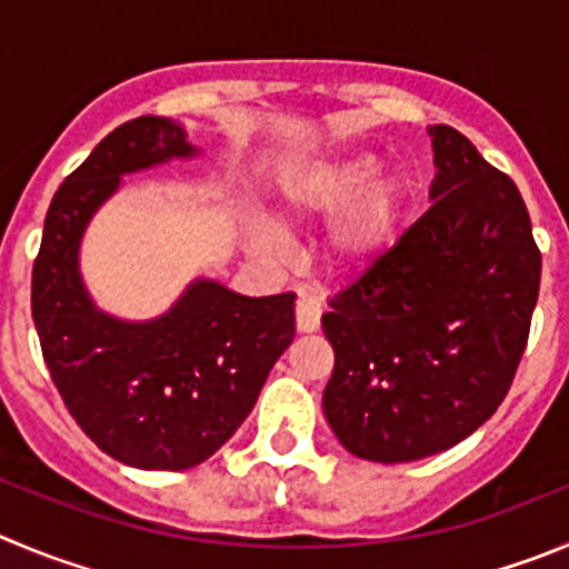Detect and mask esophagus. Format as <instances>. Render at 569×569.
<instances>
[{"instance_id": "1", "label": "esophagus", "mask_w": 569, "mask_h": 569, "mask_svg": "<svg viewBox=\"0 0 569 569\" xmlns=\"http://www.w3.org/2000/svg\"><path fill=\"white\" fill-rule=\"evenodd\" d=\"M320 315H322V306L315 300V297H297V306H295V320H297V331L300 333H311L320 328Z\"/></svg>"}]
</instances>
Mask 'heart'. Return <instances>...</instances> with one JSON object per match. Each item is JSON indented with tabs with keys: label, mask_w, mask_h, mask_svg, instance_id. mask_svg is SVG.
<instances>
[{
	"label": "heart",
	"mask_w": 569,
	"mask_h": 569,
	"mask_svg": "<svg viewBox=\"0 0 569 569\" xmlns=\"http://www.w3.org/2000/svg\"><path fill=\"white\" fill-rule=\"evenodd\" d=\"M379 164V153L373 151H345L320 159L286 184V219H328L345 210L328 236V258L333 267H368L396 241L407 204V179L401 173L376 178Z\"/></svg>",
	"instance_id": "heart-1"
}]
</instances>
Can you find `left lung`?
Wrapping results in <instances>:
<instances>
[{"mask_svg":"<svg viewBox=\"0 0 569 569\" xmlns=\"http://www.w3.org/2000/svg\"><path fill=\"white\" fill-rule=\"evenodd\" d=\"M432 207L322 315L333 373L322 410L373 463L446 452L511 390L539 297L541 252L511 177L432 126Z\"/></svg>","mask_w":569,"mask_h":569,"instance_id":"1","label":"left lung"}]
</instances>
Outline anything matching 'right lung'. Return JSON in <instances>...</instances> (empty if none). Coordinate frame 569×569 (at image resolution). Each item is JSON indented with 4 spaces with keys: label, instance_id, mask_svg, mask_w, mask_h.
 <instances>
[{
    "label": "right lung",
    "instance_id": "right-lung-1",
    "mask_svg": "<svg viewBox=\"0 0 569 569\" xmlns=\"http://www.w3.org/2000/svg\"><path fill=\"white\" fill-rule=\"evenodd\" d=\"M182 126L137 117L63 179L33 263V322L69 416L114 460L148 471L204 463L252 412L295 339V295L243 297L193 280L148 322L103 315L78 272L81 238L126 173L193 157Z\"/></svg>",
    "mask_w": 569,
    "mask_h": 569
}]
</instances>
